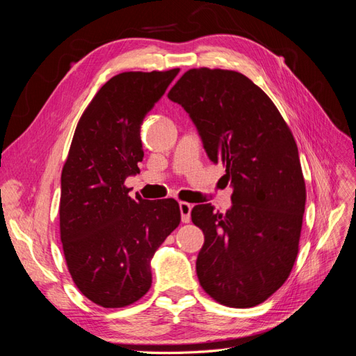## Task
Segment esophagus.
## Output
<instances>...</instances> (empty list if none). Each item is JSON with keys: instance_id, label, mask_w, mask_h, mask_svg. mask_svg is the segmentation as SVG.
<instances>
[{"instance_id": "34e87169", "label": "esophagus", "mask_w": 356, "mask_h": 356, "mask_svg": "<svg viewBox=\"0 0 356 356\" xmlns=\"http://www.w3.org/2000/svg\"><path fill=\"white\" fill-rule=\"evenodd\" d=\"M191 209H193V204H190L187 202H179V211H181V221L182 222H190Z\"/></svg>"}]
</instances>
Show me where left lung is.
Listing matches in <instances>:
<instances>
[{"mask_svg": "<svg viewBox=\"0 0 356 356\" xmlns=\"http://www.w3.org/2000/svg\"><path fill=\"white\" fill-rule=\"evenodd\" d=\"M168 98L188 113L233 188L225 213L211 203L191 211L204 234L199 282L224 306L260 305L282 286L298 254L306 184L294 136L272 99L241 72L188 70Z\"/></svg>", "mask_w": 356, "mask_h": 356, "instance_id": "1", "label": "left lung"}]
</instances>
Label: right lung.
<instances>
[{"label": "right lung", "instance_id": "right-lung-1", "mask_svg": "<svg viewBox=\"0 0 356 356\" xmlns=\"http://www.w3.org/2000/svg\"><path fill=\"white\" fill-rule=\"evenodd\" d=\"M178 72L114 75L75 127L60 177V241L74 284L102 307H124L147 294L149 261L181 221L177 200L132 199L124 186L144 157V117Z\"/></svg>", "mask_w": 356, "mask_h": 356}]
</instances>
